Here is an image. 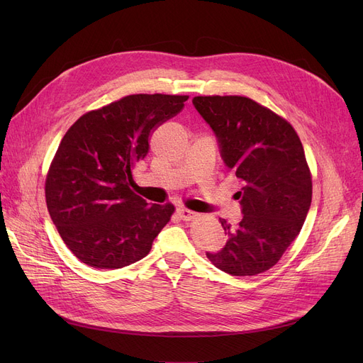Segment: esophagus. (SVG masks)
Here are the masks:
<instances>
[{"label":"esophagus","mask_w":363,"mask_h":363,"mask_svg":"<svg viewBox=\"0 0 363 363\" xmlns=\"http://www.w3.org/2000/svg\"><path fill=\"white\" fill-rule=\"evenodd\" d=\"M177 213H178V216L182 219V220H191V219H194L196 216H197V213H194V212H191V211H188V208H184V207H179L178 211H177Z\"/></svg>","instance_id":"34e87169"}]
</instances>
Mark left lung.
<instances>
[{"label": "left lung", "mask_w": 363, "mask_h": 363, "mask_svg": "<svg viewBox=\"0 0 363 363\" xmlns=\"http://www.w3.org/2000/svg\"><path fill=\"white\" fill-rule=\"evenodd\" d=\"M193 104L218 140L220 157L241 181L242 219H219L228 241L206 253L220 271L253 277L271 269L298 235L312 203V178L293 126L256 101L194 97Z\"/></svg>", "instance_id": "8db88e82"}]
</instances>
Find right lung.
I'll return each instance as SVG.
<instances>
[{"label": "right lung", "mask_w": 363, "mask_h": 363, "mask_svg": "<svg viewBox=\"0 0 363 363\" xmlns=\"http://www.w3.org/2000/svg\"><path fill=\"white\" fill-rule=\"evenodd\" d=\"M186 95L135 94L76 121L57 150L45 182L50 216L69 250L99 269L145 257L172 204H150L132 191L130 169L148 152L157 125L177 116Z\"/></svg>", "instance_id": "right-lung-1"}]
</instances>
